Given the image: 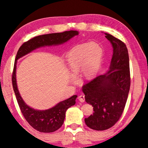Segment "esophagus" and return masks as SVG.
<instances>
[{
  "label": "esophagus",
  "mask_w": 148,
  "mask_h": 148,
  "mask_svg": "<svg viewBox=\"0 0 148 148\" xmlns=\"http://www.w3.org/2000/svg\"><path fill=\"white\" fill-rule=\"evenodd\" d=\"M79 101L81 102H84L85 101V96L84 95H80L79 96H78V98Z\"/></svg>",
  "instance_id": "1"
}]
</instances>
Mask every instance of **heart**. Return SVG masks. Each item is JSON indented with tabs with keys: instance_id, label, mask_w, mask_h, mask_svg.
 Segmentation results:
<instances>
[{
	"instance_id": "1",
	"label": "heart",
	"mask_w": 148,
	"mask_h": 148,
	"mask_svg": "<svg viewBox=\"0 0 148 148\" xmlns=\"http://www.w3.org/2000/svg\"><path fill=\"white\" fill-rule=\"evenodd\" d=\"M104 58L101 45L92 42L77 45L68 52L66 63L69 71L76 74L82 71L85 78L90 79L98 73Z\"/></svg>"
}]
</instances>
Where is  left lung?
<instances>
[{"label":"left lung","mask_w":148,"mask_h":148,"mask_svg":"<svg viewBox=\"0 0 148 148\" xmlns=\"http://www.w3.org/2000/svg\"><path fill=\"white\" fill-rule=\"evenodd\" d=\"M113 48L108 71L85 84L82 91L86 101L93 106V114L85 118L87 127L97 131L112 127L119 119L128 97L130 78L129 57L126 45L105 33Z\"/></svg>","instance_id":"8db88e82"}]
</instances>
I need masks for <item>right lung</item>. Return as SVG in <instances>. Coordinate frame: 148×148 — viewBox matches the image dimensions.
Masks as SVG:
<instances>
[{
	"label": "right lung",
	"mask_w": 148,
	"mask_h": 148,
	"mask_svg": "<svg viewBox=\"0 0 148 148\" xmlns=\"http://www.w3.org/2000/svg\"><path fill=\"white\" fill-rule=\"evenodd\" d=\"M78 34V31H69L60 33L40 35L25 42L17 51L12 75L13 89L17 103L24 117L36 131L42 132H52L59 129L63 124L66 110L76 104L77 95H74L69 99L59 102L49 109L40 110L32 108L22 99L17 87L16 79L17 60L40 47L63 44Z\"/></svg>",
	"instance_id": "1"
}]
</instances>
